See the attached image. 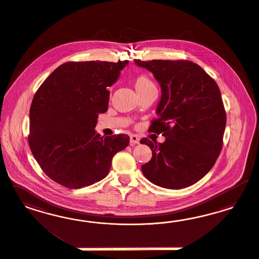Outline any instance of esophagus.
Instances as JSON below:
<instances>
[{"label": "esophagus", "instance_id": "esophagus-1", "mask_svg": "<svg viewBox=\"0 0 259 259\" xmlns=\"http://www.w3.org/2000/svg\"><path fill=\"white\" fill-rule=\"evenodd\" d=\"M130 142H131L132 145L133 144H139L140 143V138L138 136H136V135H132L130 137Z\"/></svg>", "mask_w": 259, "mask_h": 259}]
</instances>
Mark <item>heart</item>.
I'll list each match as a JSON object with an SVG mask.
<instances>
[{"label":"heart","instance_id":"b5f03b06","mask_svg":"<svg viewBox=\"0 0 259 259\" xmlns=\"http://www.w3.org/2000/svg\"><path fill=\"white\" fill-rule=\"evenodd\" d=\"M152 85H154L152 80L146 75H140V76L137 77L136 80H135L136 90H141V89H144L146 87H152Z\"/></svg>","mask_w":259,"mask_h":259}]
</instances>
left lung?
<instances>
[{
	"label": "left lung",
	"instance_id": "1",
	"mask_svg": "<svg viewBox=\"0 0 259 259\" xmlns=\"http://www.w3.org/2000/svg\"><path fill=\"white\" fill-rule=\"evenodd\" d=\"M134 62L152 72L160 85L157 118L149 131L165 137L163 143L141 140L152 150V158L141 171L159 187H189L212 169L222 149L226 113L220 88L189 61Z\"/></svg>",
	"mask_w": 259,
	"mask_h": 259
}]
</instances>
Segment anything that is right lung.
<instances>
[{
    "instance_id": "right-lung-1",
    "label": "right lung",
    "mask_w": 259,
    "mask_h": 259,
    "mask_svg": "<svg viewBox=\"0 0 259 259\" xmlns=\"http://www.w3.org/2000/svg\"><path fill=\"white\" fill-rule=\"evenodd\" d=\"M128 61L70 62L53 71L33 98L28 142L52 181L79 189L103 180L112 158L129 144L128 135L96 133L108 109L109 90Z\"/></svg>"
}]
</instances>
